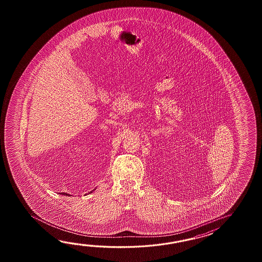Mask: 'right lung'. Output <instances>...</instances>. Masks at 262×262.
<instances>
[{
	"label": "right lung",
	"mask_w": 262,
	"mask_h": 262,
	"mask_svg": "<svg viewBox=\"0 0 262 262\" xmlns=\"http://www.w3.org/2000/svg\"><path fill=\"white\" fill-rule=\"evenodd\" d=\"M93 191H95V189L93 190ZM93 191H91V193H92V192H93ZM61 195H69V194H67V193H61Z\"/></svg>",
	"instance_id": "obj_1"
}]
</instances>
